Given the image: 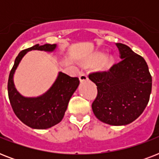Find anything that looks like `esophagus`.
I'll return each mask as SVG.
<instances>
[{
	"label": "esophagus",
	"instance_id": "34e87169",
	"mask_svg": "<svg viewBox=\"0 0 159 159\" xmlns=\"http://www.w3.org/2000/svg\"><path fill=\"white\" fill-rule=\"evenodd\" d=\"M79 79L81 82H85V81H87V80L88 79V77H87V74H86L84 72L81 71V72H79Z\"/></svg>",
	"mask_w": 159,
	"mask_h": 159
}]
</instances>
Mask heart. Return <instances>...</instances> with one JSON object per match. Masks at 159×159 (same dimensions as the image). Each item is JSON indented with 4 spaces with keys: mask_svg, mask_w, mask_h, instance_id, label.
I'll use <instances>...</instances> for the list:
<instances>
[{
    "mask_svg": "<svg viewBox=\"0 0 159 159\" xmlns=\"http://www.w3.org/2000/svg\"><path fill=\"white\" fill-rule=\"evenodd\" d=\"M98 58H99V59H103V58H104V55L100 54L99 56H98ZM111 62V60H107V61H106V64H110Z\"/></svg>",
    "mask_w": 159,
    "mask_h": 159,
    "instance_id": "heart-1",
    "label": "heart"
}]
</instances>
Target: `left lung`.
Instances as JSON below:
<instances>
[{"mask_svg": "<svg viewBox=\"0 0 159 159\" xmlns=\"http://www.w3.org/2000/svg\"><path fill=\"white\" fill-rule=\"evenodd\" d=\"M121 60L107 71L91 72L97 96L92 102L99 120L111 125H125L143 113L152 91V77L143 57L123 43H116Z\"/></svg>", "mask_w": 159, "mask_h": 159, "instance_id": "1", "label": "left lung"}]
</instances>
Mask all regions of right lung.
<instances>
[{"label": "right lung", "mask_w": 159, "mask_h": 159, "mask_svg": "<svg viewBox=\"0 0 159 159\" xmlns=\"http://www.w3.org/2000/svg\"><path fill=\"white\" fill-rule=\"evenodd\" d=\"M55 48L56 44L45 43L41 46L35 44L31 48L24 49L16 57L9 75L7 88L11 107L16 116L30 128L44 129L59 123L64 116L70 98L79 85L78 77H70L60 72L50 89L40 97H24L16 91L13 76L25 54L30 50L52 52Z\"/></svg>", "instance_id": "right-lung-1"}]
</instances>
